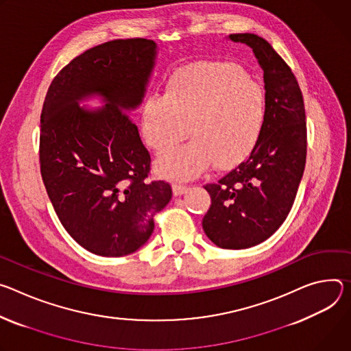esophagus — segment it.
<instances>
[{
  "instance_id": "34e87169",
  "label": "esophagus",
  "mask_w": 351,
  "mask_h": 351,
  "mask_svg": "<svg viewBox=\"0 0 351 351\" xmlns=\"http://www.w3.org/2000/svg\"><path fill=\"white\" fill-rule=\"evenodd\" d=\"M188 192V186L185 185H181V184H174L173 185V193L176 197H180V195H184V193Z\"/></svg>"
}]
</instances>
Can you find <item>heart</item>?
Instances as JSON below:
<instances>
[{
    "instance_id": "obj_1",
    "label": "heart",
    "mask_w": 351,
    "mask_h": 351,
    "mask_svg": "<svg viewBox=\"0 0 351 351\" xmlns=\"http://www.w3.org/2000/svg\"><path fill=\"white\" fill-rule=\"evenodd\" d=\"M265 95L236 62L201 61L180 68L165 96L153 95L142 107L141 127L146 143L165 152L156 163L170 180H192L212 163L230 170L255 149L265 123Z\"/></svg>"
}]
</instances>
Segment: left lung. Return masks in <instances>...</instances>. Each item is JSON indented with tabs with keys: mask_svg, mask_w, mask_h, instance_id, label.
I'll list each match as a JSON object with an SVG mask.
<instances>
[{
	"mask_svg": "<svg viewBox=\"0 0 351 351\" xmlns=\"http://www.w3.org/2000/svg\"><path fill=\"white\" fill-rule=\"evenodd\" d=\"M227 38L252 49L263 71L265 123L250 158L205 185L212 205L202 227L217 247L245 250L274 234L293 206L305 167V110L294 73L265 38L254 33Z\"/></svg>",
	"mask_w": 351,
	"mask_h": 351,
	"instance_id": "left-lung-1",
	"label": "left lung"
}]
</instances>
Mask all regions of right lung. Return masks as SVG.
I'll list each match as a JSON object with an SVG mask.
<instances>
[{
  "mask_svg": "<svg viewBox=\"0 0 351 351\" xmlns=\"http://www.w3.org/2000/svg\"><path fill=\"white\" fill-rule=\"evenodd\" d=\"M158 57L146 38L112 40L73 58L51 82L40 115V170L68 234L92 254L124 256L154 230L171 199L165 181L147 182L150 156L131 121ZM99 97L100 109L84 101Z\"/></svg>",
  "mask_w": 351,
  "mask_h": 351,
  "instance_id": "right-lung-1",
  "label": "right lung"
}]
</instances>
